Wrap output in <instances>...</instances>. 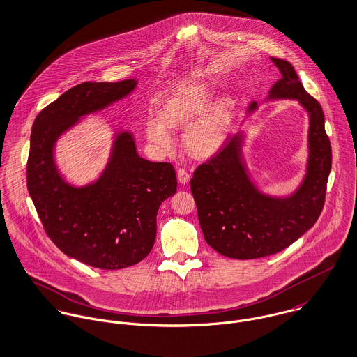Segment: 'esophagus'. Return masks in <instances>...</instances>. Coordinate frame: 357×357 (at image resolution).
<instances>
[{"label": "esophagus", "instance_id": "obj_1", "mask_svg": "<svg viewBox=\"0 0 357 357\" xmlns=\"http://www.w3.org/2000/svg\"><path fill=\"white\" fill-rule=\"evenodd\" d=\"M190 177H191V176H190V173H188L185 169H178V170H177V180H178L180 184H184V185H185V184L190 181Z\"/></svg>", "mask_w": 357, "mask_h": 357}]
</instances>
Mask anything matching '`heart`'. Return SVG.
I'll return each instance as SVG.
<instances>
[{"mask_svg": "<svg viewBox=\"0 0 357 357\" xmlns=\"http://www.w3.org/2000/svg\"><path fill=\"white\" fill-rule=\"evenodd\" d=\"M215 88L211 82H198L187 86L177 96L167 100L162 109V119L147 121L146 132L150 142L163 153L173 147L169 129L186 128L184 144L197 158H210L227 143L231 119V100L221 99L213 104Z\"/></svg>", "mask_w": 357, "mask_h": 357, "instance_id": "b5f03b06", "label": "heart"}]
</instances>
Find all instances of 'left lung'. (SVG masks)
<instances>
[{
  "mask_svg": "<svg viewBox=\"0 0 357 357\" xmlns=\"http://www.w3.org/2000/svg\"><path fill=\"white\" fill-rule=\"evenodd\" d=\"M271 60L282 78L271 88L266 100H298L309 116V153L303 183L287 197L261 192L243 159V133L228 136L224 147L199 165L191 178L206 243L217 253L236 259L276 255L312 228L323 210L331 170V146L321 105L304 89L289 61ZM255 109L253 102L248 112Z\"/></svg>",
  "mask_w": 357,
  "mask_h": 357,
  "instance_id": "obj_1",
  "label": "left lung"
}]
</instances>
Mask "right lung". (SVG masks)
Masks as SVG:
<instances>
[{
  "label": "right lung",
  "instance_id": "1",
  "mask_svg": "<svg viewBox=\"0 0 357 357\" xmlns=\"http://www.w3.org/2000/svg\"><path fill=\"white\" fill-rule=\"evenodd\" d=\"M136 85L79 84L37 115L30 137L27 190L47 235L64 255L100 269L126 268L150 255L158 208L177 191L174 167L142 158L133 135L121 130L99 178L75 187L60 174L54 146L82 116L126 98Z\"/></svg>",
  "mask_w": 357,
  "mask_h": 357
}]
</instances>
